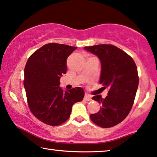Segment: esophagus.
I'll return each instance as SVG.
<instances>
[{
    "label": "esophagus",
    "instance_id": "esophagus-1",
    "mask_svg": "<svg viewBox=\"0 0 157 157\" xmlns=\"http://www.w3.org/2000/svg\"><path fill=\"white\" fill-rule=\"evenodd\" d=\"M84 99L86 100V101H90L92 100L91 99V96L89 95V94H85V97H84Z\"/></svg>",
    "mask_w": 157,
    "mask_h": 157
}]
</instances>
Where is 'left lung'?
<instances>
[{"mask_svg":"<svg viewBox=\"0 0 157 157\" xmlns=\"http://www.w3.org/2000/svg\"><path fill=\"white\" fill-rule=\"evenodd\" d=\"M97 55L101 62L100 84L109 89L105 98L101 95L93 99L102 105L100 110L90 115L94 124L110 128L122 122L132 108L139 85L137 67L128 54L111 44L85 47Z\"/></svg>","mask_w":157,"mask_h":157,"instance_id":"obj_1","label":"left lung"}]
</instances>
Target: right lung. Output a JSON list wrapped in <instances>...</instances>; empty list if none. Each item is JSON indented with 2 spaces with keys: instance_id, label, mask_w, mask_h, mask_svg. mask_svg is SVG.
Wrapping results in <instances>:
<instances>
[{
  "instance_id": "obj_1",
  "label": "right lung",
  "mask_w": 157,
  "mask_h": 157,
  "mask_svg": "<svg viewBox=\"0 0 157 157\" xmlns=\"http://www.w3.org/2000/svg\"><path fill=\"white\" fill-rule=\"evenodd\" d=\"M77 49L57 43L44 45L27 60L24 85L28 106L36 118L44 124L57 126L70 118L73 104L82 101V88L77 87L63 91L60 77L67 72L66 60Z\"/></svg>"
}]
</instances>
